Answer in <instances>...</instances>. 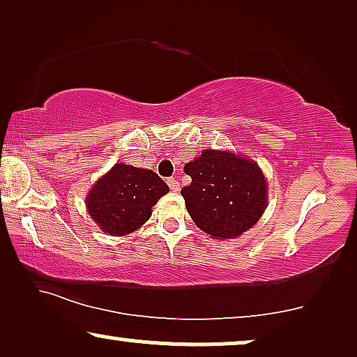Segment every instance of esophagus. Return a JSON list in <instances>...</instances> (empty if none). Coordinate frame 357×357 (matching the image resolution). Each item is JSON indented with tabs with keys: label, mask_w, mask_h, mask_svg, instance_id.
Wrapping results in <instances>:
<instances>
[{
	"label": "esophagus",
	"mask_w": 357,
	"mask_h": 357,
	"mask_svg": "<svg viewBox=\"0 0 357 357\" xmlns=\"http://www.w3.org/2000/svg\"><path fill=\"white\" fill-rule=\"evenodd\" d=\"M167 183H169V187H170V190H172V192H178L180 185H178L177 178H167Z\"/></svg>",
	"instance_id": "1"
}]
</instances>
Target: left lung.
I'll return each mask as SVG.
<instances>
[{"mask_svg":"<svg viewBox=\"0 0 357 357\" xmlns=\"http://www.w3.org/2000/svg\"><path fill=\"white\" fill-rule=\"evenodd\" d=\"M192 183L182 197L195 224L213 237L234 238L250 229L266 208V182L250 159L204 151L185 165Z\"/></svg>","mask_w":357,"mask_h":357,"instance_id":"1","label":"left lung"}]
</instances>
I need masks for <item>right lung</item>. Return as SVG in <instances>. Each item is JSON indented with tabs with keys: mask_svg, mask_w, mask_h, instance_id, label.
<instances>
[{
	"mask_svg": "<svg viewBox=\"0 0 357 357\" xmlns=\"http://www.w3.org/2000/svg\"><path fill=\"white\" fill-rule=\"evenodd\" d=\"M169 192L158 174L133 165L115 164L87 195V211L112 236H125L143 226L151 208Z\"/></svg>",
	"mask_w": 357,
	"mask_h": 357,
	"instance_id": "1",
	"label": "right lung"
}]
</instances>
